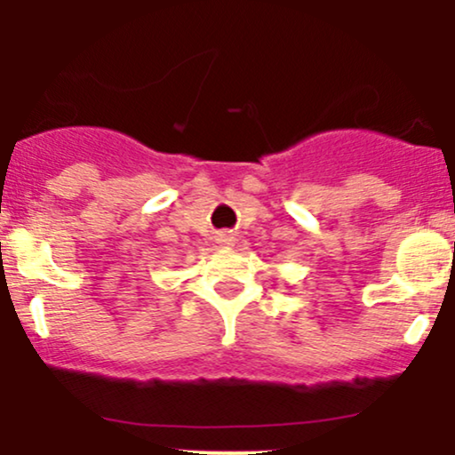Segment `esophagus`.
Listing matches in <instances>:
<instances>
[{
    "mask_svg": "<svg viewBox=\"0 0 455 455\" xmlns=\"http://www.w3.org/2000/svg\"><path fill=\"white\" fill-rule=\"evenodd\" d=\"M220 242H224V243H228V242H231V237H227V235H224V237L220 239Z\"/></svg>",
    "mask_w": 455,
    "mask_h": 455,
    "instance_id": "obj_1",
    "label": "esophagus"
}]
</instances>
